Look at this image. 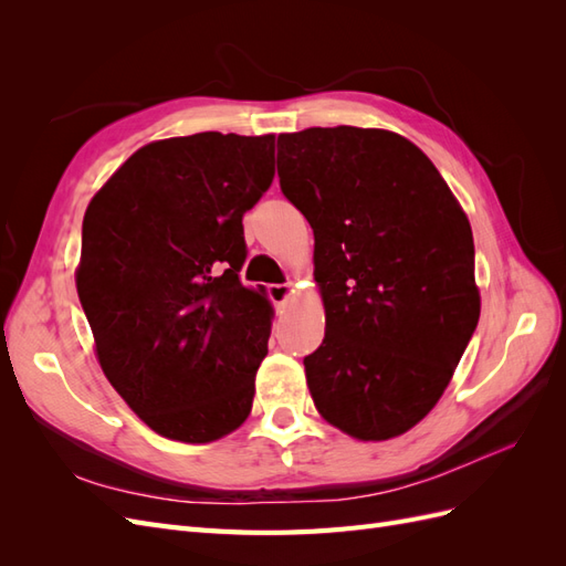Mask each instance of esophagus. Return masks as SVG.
<instances>
[{
    "label": "esophagus",
    "mask_w": 566,
    "mask_h": 566,
    "mask_svg": "<svg viewBox=\"0 0 566 566\" xmlns=\"http://www.w3.org/2000/svg\"><path fill=\"white\" fill-rule=\"evenodd\" d=\"M295 293V285L293 283H276V285H269V297L276 306H283L290 297Z\"/></svg>",
    "instance_id": "1"
}]
</instances>
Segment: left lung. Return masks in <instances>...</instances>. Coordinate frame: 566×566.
<instances>
[{"mask_svg": "<svg viewBox=\"0 0 566 566\" xmlns=\"http://www.w3.org/2000/svg\"><path fill=\"white\" fill-rule=\"evenodd\" d=\"M279 177L314 229V406L358 441L401 437L441 399L482 312L470 219L432 160L389 129L279 134Z\"/></svg>", "mask_w": 566, "mask_h": 566, "instance_id": "8db88e82", "label": "left lung"}]
</instances>
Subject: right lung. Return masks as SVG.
<instances>
[{"mask_svg": "<svg viewBox=\"0 0 566 566\" xmlns=\"http://www.w3.org/2000/svg\"><path fill=\"white\" fill-rule=\"evenodd\" d=\"M273 134L142 146L90 200L75 285L101 370L153 432L210 443L245 422L273 306L238 279L243 214L273 179Z\"/></svg>", "mask_w": 566, "mask_h": 566, "instance_id": "obj_1", "label": "right lung"}]
</instances>
